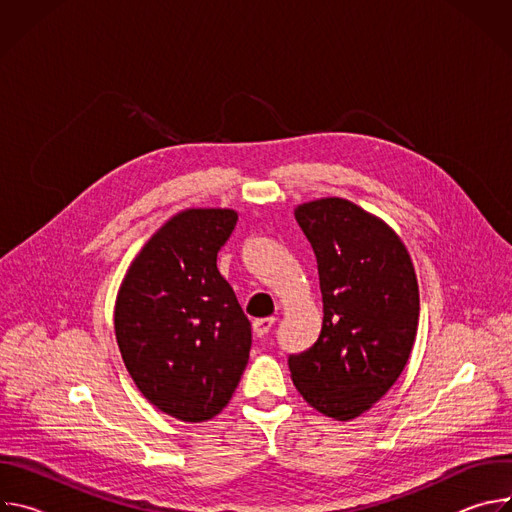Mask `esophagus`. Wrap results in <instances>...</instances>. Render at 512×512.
Instances as JSON below:
<instances>
[{"mask_svg":"<svg viewBox=\"0 0 512 512\" xmlns=\"http://www.w3.org/2000/svg\"><path fill=\"white\" fill-rule=\"evenodd\" d=\"M273 324H275V318H273V316L253 320V334H255L257 338H265V336L271 332Z\"/></svg>","mask_w":512,"mask_h":512,"instance_id":"34e87169","label":"esophagus"}]
</instances>
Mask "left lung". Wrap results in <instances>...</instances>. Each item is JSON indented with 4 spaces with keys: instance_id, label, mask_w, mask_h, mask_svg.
<instances>
[{
    "instance_id": "1",
    "label": "left lung",
    "mask_w": 512,
    "mask_h": 512,
    "mask_svg": "<svg viewBox=\"0 0 512 512\" xmlns=\"http://www.w3.org/2000/svg\"><path fill=\"white\" fill-rule=\"evenodd\" d=\"M320 277L318 340L287 364L300 395L320 413L348 421L399 379L419 320V287L401 239L377 216L342 198L296 208Z\"/></svg>"
}]
</instances>
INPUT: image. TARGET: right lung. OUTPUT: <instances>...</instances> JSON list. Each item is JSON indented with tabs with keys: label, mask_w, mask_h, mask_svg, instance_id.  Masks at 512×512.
I'll list each match as a JSON object with an SVG mask.
<instances>
[{
	"label": "right lung",
	"mask_w": 512,
	"mask_h": 512,
	"mask_svg": "<svg viewBox=\"0 0 512 512\" xmlns=\"http://www.w3.org/2000/svg\"><path fill=\"white\" fill-rule=\"evenodd\" d=\"M237 225L229 208L176 214L131 263L115 334L137 389L160 411L206 421L231 401L251 350V322L216 255Z\"/></svg>",
	"instance_id": "obj_1"
}]
</instances>
